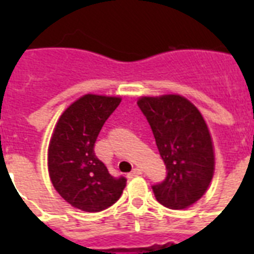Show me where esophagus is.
<instances>
[{"instance_id":"34e87169","label":"esophagus","mask_w":254,"mask_h":254,"mask_svg":"<svg viewBox=\"0 0 254 254\" xmlns=\"http://www.w3.org/2000/svg\"><path fill=\"white\" fill-rule=\"evenodd\" d=\"M141 174H142V170L138 169V167H135V169L131 170V173L127 174V178H129V179H131V178L138 177V175H141Z\"/></svg>"}]
</instances>
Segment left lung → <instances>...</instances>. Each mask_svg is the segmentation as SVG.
I'll return each instance as SVG.
<instances>
[{
    "mask_svg": "<svg viewBox=\"0 0 254 254\" xmlns=\"http://www.w3.org/2000/svg\"><path fill=\"white\" fill-rule=\"evenodd\" d=\"M137 105L166 165V178L151 186L153 192L167 208H187L203 196L213 175V147L205 121L179 95L141 97Z\"/></svg>",
    "mask_w": 254,
    "mask_h": 254,
    "instance_id": "obj_1",
    "label": "left lung"
}]
</instances>
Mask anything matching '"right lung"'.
<instances>
[{"label":"right lung","mask_w":254,"mask_h":254,"mask_svg":"<svg viewBox=\"0 0 254 254\" xmlns=\"http://www.w3.org/2000/svg\"><path fill=\"white\" fill-rule=\"evenodd\" d=\"M120 103V97L83 96L63 112L50 141L54 187L67 203L85 212L115 204L127 185V178L111 175L95 154L97 135Z\"/></svg>","instance_id":"obj_1"}]
</instances>
